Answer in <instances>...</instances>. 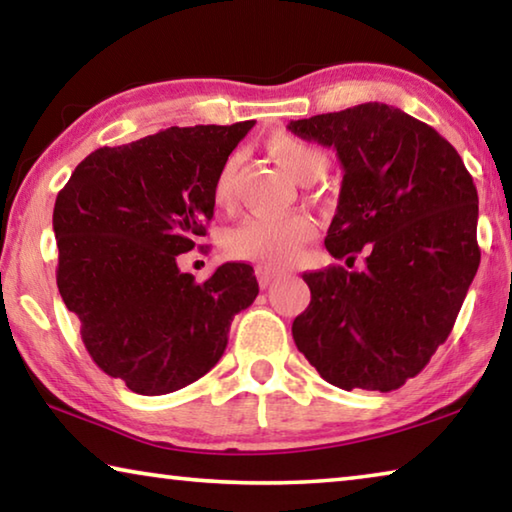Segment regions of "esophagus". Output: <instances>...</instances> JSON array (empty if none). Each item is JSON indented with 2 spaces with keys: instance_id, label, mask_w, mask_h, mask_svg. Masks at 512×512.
<instances>
[{
  "instance_id": "1",
  "label": "esophagus",
  "mask_w": 512,
  "mask_h": 512,
  "mask_svg": "<svg viewBox=\"0 0 512 512\" xmlns=\"http://www.w3.org/2000/svg\"><path fill=\"white\" fill-rule=\"evenodd\" d=\"M255 275L259 280V287L268 289L277 280V277H282V271H277V268H273V266H257Z\"/></svg>"
}]
</instances>
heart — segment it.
Wrapping results in <instances>:
<instances>
[{
  "label": "heart",
  "instance_id": "b5f03b06",
  "mask_svg": "<svg viewBox=\"0 0 512 512\" xmlns=\"http://www.w3.org/2000/svg\"><path fill=\"white\" fill-rule=\"evenodd\" d=\"M266 151L275 164L298 185H311L323 178L327 169V155L318 146L302 142L291 135L268 137ZM239 169V155H230L221 164L212 185V198L219 207H225L232 198ZM314 239V223L302 214L280 216V219H264V216H248L225 237V250L230 257L244 262H259L268 266H280L293 259V255Z\"/></svg>",
  "mask_w": 512,
  "mask_h": 512
}]
</instances>
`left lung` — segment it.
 Wrapping results in <instances>:
<instances>
[{
	"label": "left lung",
	"instance_id": "8db88e82",
	"mask_svg": "<svg viewBox=\"0 0 512 512\" xmlns=\"http://www.w3.org/2000/svg\"><path fill=\"white\" fill-rule=\"evenodd\" d=\"M332 146L343 167L325 248L359 271L305 273L311 302L293 341L318 375L352 391H395L452 332L481 262L479 196L461 155L431 126L361 103L287 126Z\"/></svg>",
	"mask_w": 512,
	"mask_h": 512
}]
</instances>
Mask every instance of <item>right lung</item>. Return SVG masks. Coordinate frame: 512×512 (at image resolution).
Masks as SVG:
<instances>
[{"label":"right lung","mask_w":512,"mask_h":512,"mask_svg":"<svg viewBox=\"0 0 512 512\" xmlns=\"http://www.w3.org/2000/svg\"><path fill=\"white\" fill-rule=\"evenodd\" d=\"M253 126H171L103 146L58 192L60 298L94 363L133 393L201 379L223 357L232 318L257 298L248 264H223L205 282L178 268L214 216L216 173Z\"/></svg>","instance_id":"obj_1"}]
</instances>
